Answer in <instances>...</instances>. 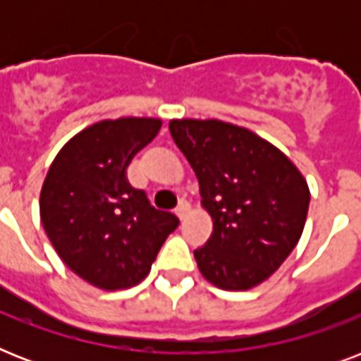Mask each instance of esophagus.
Instances as JSON below:
<instances>
[{
    "mask_svg": "<svg viewBox=\"0 0 361 361\" xmlns=\"http://www.w3.org/2000/svg\"><path fill=\"white\" fill-rule=\"evenodd\" d=\"M189 209H191L189 202H185V200H181V202L178 204V208H176V215H178L180 219H185L187 214H189Z\"/></svg>",
    "mask_w": 361,
    "mask_h": 361,
    "instance_id": "obj_1",
    "label": "esophagus"
}]
</instances>
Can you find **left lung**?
<instances>
[{
  "label": "left lung",
  "mask_w": 361,
  "mask_h": 361,
  "mask_svg": "<svg viewBox=\"0 0 361 361\" xmlns=\"http://www.w3.org/2000/svg\"><path fill=\"white\" fill-rule=\"evenodd\" d=\"M170 135L198 178L214 232L195 251L204 279L249 290L269 279L302 238L309 187L279 147L221 120H172Z\"/></svg>",
  "instance_id": "1"
}]
</instances>
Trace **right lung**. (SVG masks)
Wrapping results in <instances>:
<instances>
[{
    "instance_id": "obj_1",
    "label": "right lung",
    "mask_w": 361,
    "mask_h": 361,
    "mask_svg": "<svg viewBox=\"0 0 361 361\" xmlns=\"http://www.w3.org/2000/svg\"><path fill=\"white\" fill-rule=\"evenodd\" d=\"M157 118L90 125L65 144L41 189V221L65 266L103 290L138 285L180 219L130 187L127 166L157 136Z\"/></svg>"
}]
</instances>
